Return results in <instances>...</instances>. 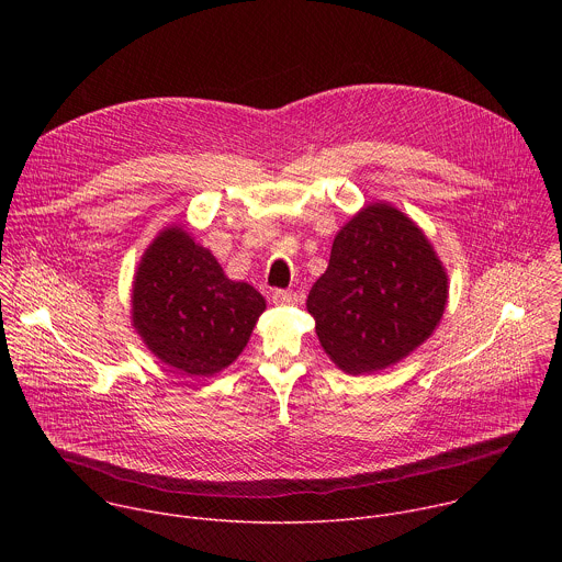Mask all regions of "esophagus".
Masks as SVG:
<instances>
[{
    "label": "esophagus",
    "instance_id": "1",
    "mask_svg": "<svg viewBox=\"0 0 562 562\" xmlns=\"http://www.w3.org/2000/svg\"><path fill=\"white\" fill-rule=\"evenodd\" d=\"M271 300L273 304H280V306H289V304H295L297 302V293L293 289H276L271 293Z\"/></svg>",
    "mask_w": 562,
    "mask_h": 562
}]
</instances>
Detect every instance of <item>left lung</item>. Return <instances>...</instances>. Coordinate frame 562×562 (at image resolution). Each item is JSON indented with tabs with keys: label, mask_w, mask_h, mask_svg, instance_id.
<instances>
[{
	"label": "left lung",
	"mask_w": 562,
	"mask_h": 562,
	"mask_svg": "<svg viewBox=\"0 0 562 562\" xmlns=\"http://www.w3.org/2000/svg\"><path fill=\"white\" fill-rule=\"evenodd\" d=\"M447 304V273L425 233L397 209L371 204L334 239L306 308L347 373L386 369L423 345Z\"/></svg>",
	"instance_id": "8db88e82"
}]
</instances>
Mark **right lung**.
<instances>
[{
	"label": "right lung",
	"mask_w": 562,
	"mask_h": 562,
	"mask_svg": "<svg viewBox=\"0 0 562 562\" xmlns=\"http://www.w3.org/2000/svg\"><path fill=\"white\" fill-rule=\"evenodd\" d=\"M267 302L233 282L182 228H169L144 254L133 282V325L146 347L187 375H213L249 342Z\"/></svg>",
	"instance_id": "obj_1"
}]
</instances>
